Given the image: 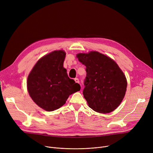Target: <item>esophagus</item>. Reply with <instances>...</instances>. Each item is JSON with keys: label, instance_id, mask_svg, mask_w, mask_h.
Here are the masks:
<instances>
[{"label": "esophagus", "instance_id": "34e87169", "mask_svg": "<svg viewBox=\"0 0 153 153\" xmlns=\"http://www.w3.org/2000/svg\"><path fill=\"white\" fill-rule=\"evenodd\" d=\"M74 80H75V82H76V83H79V82H80L78 78H75V79H74Z\"/></svg>", "mask_w": 153, "mask_h": 153}]
</instances>
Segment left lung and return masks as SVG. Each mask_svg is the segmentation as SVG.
Returning a JSON list of instances; mask_svg holds the SVG:
<instances>
[{
  "label": "left lung",
  "mask_w": 153,
  "mask_h": 153,
  "mask_svg": "<svg viewBox=\"0 0 153 153\" xmlns=\"http://www.w3.org/2000/svg\"><path fill=\"white\" fill-rule=\"evenodd\" d=\"M86 66L83 94L90 108L96 112L109 113L122 101L127 87L123 73L111 58L97 51L77 54Z\"/></svg>",
  "instance_id": "left-lung-1"
}]
</instances>
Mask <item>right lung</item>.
I'll use <instances>...</instances> for the list:
<instances>
[{"label":"right lung","mask_w":153,"mask_h":153,"mask_svg":"<svg viewBox=\"0 0 153 153\" xmlns=\"http://www.w3.org/2000/svg\"><path fill=\"white\" fill-rule=\"evenodd\" d=\"M65 53L54 51L39 59L27 79V89L33 101L48 111L57 110L80 86L70 79L63 68Z\"/></svg>","instance_id":"right-lung-1"}]
</instances>
